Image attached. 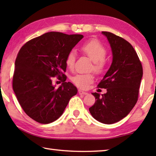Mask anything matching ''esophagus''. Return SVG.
<instances>
[{"instance_id": "obj_1", "label": "esophagus", "mask_w": 156, "mask_h": 156, "mask_svg": "<svg viewBox=\"0 0 156 156\" xmlns=\"http://www.w3.org/2000/svg\"><path fill=\"white\" fill-rule=\"evenodd\" d=\"M78 94H80V95H87L88 93H87V92H86V91H84L83 90H81V89H79Z\"/></svg>"}]
</instances>
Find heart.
I'll return each instance as SVG.
<instances>
[{
	"mask_svg": "<svg viewBox=\"0 0 156 156\" xmlns=\"http://www.w3.org/2000/svg\"><path fill=\"white\" fill-rule=\"evenodd\" d=\"M81 51L87 56L94 62V69L97 73L101 72L105 66V58L107 50L102 44L97 41H91L84 44L80 48ZM76 53L71 51L66 57V65L68 68L73 67L76 61ZM94 77L91 73H78L73 76L72 80L76 86L81 89H87L89 84L93 83Z\"/></svg>",
	"mask_w": 156,
	"mask_h": 156,
	"instance_id": "obj_1",
	"label": "heart"
}]
</instances>
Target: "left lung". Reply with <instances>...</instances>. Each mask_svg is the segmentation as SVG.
Listing matches in <instances>:
<instances>
[{"mask_svg": "<svg viewBox=\"0 0 156 156\" xmlns=\"http://www.w3.org/2000/svg\"><path fill=\"white\" fill-rule=\"evenodd\" d=\"M102 34L110 44L112 62L98 85L107 89V93H91L96 102L89 110L98 122L111 125L123 119L135 106L143 71L137 53L129 42L107 31Z\"/></svg>", "mask_w": 156, "mask_h": 156, "instance_id": "8db88e82", "label": "left lung"}]
</instances>
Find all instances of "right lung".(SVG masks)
I'll use <instances>...</instances> for the list:
<instances>
[{"instance_id": "right-lung-1", "label": "right lung", "mask_w": 156, "mask_h": 156, "mask_svg": "<svg viewBox=\"0 0 156 156\" xmlns=\"http://www.w3.org/2000/svg\"><path fill=\"white\" fill-rule=\"evenodd\" d=\"M81 34L45 33L28 41L15 61L13 90L21 107L36 122H54L64 112L77 88L65 82L66 57L80 40ZM59 76L63 83L58 89L52 77Z\"/></svg>"}]
</instances>
